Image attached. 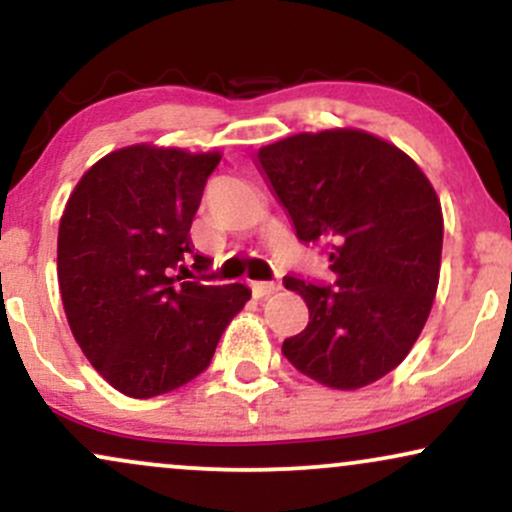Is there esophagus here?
I'll return each instance as SVG.
<instances>
[{
    "label": "esophagus",
    "mask_w": 512,
    "mask_h": 512,
    "mask_svg": "<svg viewBox=\"0 0 512 512\" xmlns=\"http://www.w3.org/2000/svg\"><path fill=\"white\" fill-rule=\"evenodd\" d=\"M250 289L255 298H267L269 293H274L279 286H276L274 281H255V284H250Z\"/></svg>",
    "instance_id": "esophagus-1"
}]
</instances>
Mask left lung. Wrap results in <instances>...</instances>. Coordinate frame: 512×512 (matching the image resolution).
<instances>
[{
  "label": "left lung",
  "mask_w": 512,
  "mask_h": 512,
  "mask_svg": "<svg viewBox=\"0 0 512 512\" xmlns=\"http://www.w3.org/2000/svg\"><path fill=\"white\" fill-rule=\"evenodd\" d=\"M255 158L298 240L325 245L334 274V289L286 276L310 320L281 351L332 390L375 383L407 358L438 291L443 209L431 180L354 127L291 134Z\"/></svg>",
  "instance_id": "8db88e82"
}]
</instances>
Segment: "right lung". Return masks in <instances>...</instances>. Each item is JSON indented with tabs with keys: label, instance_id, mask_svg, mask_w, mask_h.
Returning a JSON list of instances; mask_svg holds the SVG:
<instances>
[{
	"label": "right lung",
	"instance_id": "1",
	"mask_svg": "<svg viewBox=\"0 0 512 512\" xmlns=\"http://www.w3.org/2000/svg\"><path fill=\"white\" fill-rule=\"evenodd\" d=\"M221 151L132 144L76 182L57 233L64 315L91 366L122 395L149 399L209 366L245 284L182 281L190 226Z\"/></svg>",
	"mask_w": 512,
	"mask_h": 512
}]
</instances>
